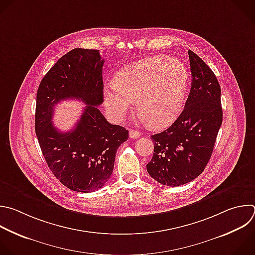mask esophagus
Listing matches in <instances>:
<instances>
[{"instance_id": "1", "label": "esophagus", "mask_w": 255, "mask_h": 255, "mask_svg": "<svg viewBox=\"0 0 255 255\" xmlns=\"http://www.w3.org/2000/svg\"><path fill=\"white\" fill-rule=\"evenodd\" d=\"M140 132L137 131V130H133V129H130L129 130V137L132 138V139H135V138H138L140 137Z\"/></svg>"}]
</instances>
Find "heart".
Listing matches in <instances>:
<instances>
[{
  "label": "heart",
  "mask_w": 255,
  "mask_h": 255,
  "mask_svg": "<svg viewBox=\"0 0 255 255\" xmlns=\"http://www.w3.org/2000/svg\"><path fill=\"white\" fill-rule=\"evenodd\" d=\"M188 83L189 72L181 61L168 56L148 57L122 67L115 81L105 84V106L120 121L136 99L142 121L165 127L181 113Z\"/></svg>",
  "instance_id": "b5f03b06"
}]
</instances>
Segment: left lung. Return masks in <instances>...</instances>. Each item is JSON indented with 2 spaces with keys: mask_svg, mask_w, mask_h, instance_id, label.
<instances>
[{
  "mask_svg": "<svg viewBox=\"0 0 255 255\" xmlns=\"http://www.w3.org/2000/svg\"><path fill=\"white\" fill-rule=\"evenodd\" d=\"M188 55L192 82L185 107L170 127L151 136L154 153L146 166L153 179L171 187L203 172L222 124L218 80L194 52L189 50Z\"/></svg>",
  "mask_w": 255,
  "mask_h": 255,
  "instance_id": "8db88e82",
  "label": "left lung"
}]
</instances>
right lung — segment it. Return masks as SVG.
Masks as SVG:
<instances>
[{"mask_svg": "<svg viewBox=\"0 0 255 255\" xmlns=\"http://www.w3.org/2000/svg\"><path fill=\"white\" fill-rule=\"evenodd\" d=\"M99 50L76 48L48 71L37 92L35 130L52 173L67 188L89 193L102 188L114 168L117 149L128 130L110 124L97 106L103 103ZM77 99L87 104L76 126L61 132L51 122L54 106Z\"/></svg>", "mask_w": 255, "mask_h": 255, "instance_id": "obj_1", "label": "right lung"}]
</instances>
